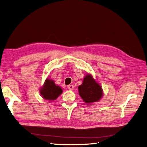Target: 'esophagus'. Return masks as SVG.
<instances>
[{
	"instance_id": "esophagus-1",
	"label": "esophagus",
	"mask_w": 147,
	"mask_h": 147,
	"mask_svg": "<svg viewBox=\"0 0 147 147\" xmlns=\"http://www.w3.org/2000/svg\"><path fill=\"white\" fill-rule=\"evenodd\" d=\"M67 88L69 90H73L74 89V86L73 85H68L67 86Z\"/></svg>"
}]
</instances>
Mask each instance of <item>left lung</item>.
<instances>
[{"label":"left lung","mask_w":147,"mask_h":147,"mask_svg":"<svg viewBox=\"0 0 147 147\" xmlns=\"http://www.w3.org/2000/svg\"><path fill=\"white\" fill-rule=\"evenodd\" d=\"M79 94L86 104L99 102L103 96V90L100 84L91 74L84 78L81 85L78 86Z\"/></svg>","instance_id":"1"}]
</instances>
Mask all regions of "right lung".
<instances>
[{
  "label": "right lung",
  "instance_id": "right-lung-1",
  "mask_svg": "<svg viewBox=\"0 0 147 147\" xmlns=\"http://www.w3.org/2000/svg\"><path fill=\"white\" fill-rule=\"evenodd\" d=\"M41 96L45 100H55L61 94L63 90L51 79H46L43 85L40 89Z\"/></svg>",
  "mask_w": 147,
  "mask_h": 147
}]
</instances>
